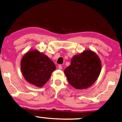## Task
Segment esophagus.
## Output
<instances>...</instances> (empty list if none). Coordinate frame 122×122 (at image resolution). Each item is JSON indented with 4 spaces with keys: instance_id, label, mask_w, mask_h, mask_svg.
<instances>
[{
    "instance_id": "1",
    "label": "esophagus",
    "mask_w": 122,
    "mask_h": 122,
    "mask_svg": "<svg viewBox=\"0 0 122 122\" xmlns=\"http://www.w3.org/2000/svg\"><path fill=\"white\" fill-rule=\"evenodd\" d=\"M58 69H60V70H62V66H61V65H60L58 66Z\"/></svg>"
}]
</instances>
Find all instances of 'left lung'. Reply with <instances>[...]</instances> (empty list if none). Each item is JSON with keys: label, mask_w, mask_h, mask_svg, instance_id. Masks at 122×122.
<instances>
[{"label": "left lung", "mask_w": 122, "mask_h": 122, "mask_svg": "<svg viewBox=\"0 0 122 122\" xmlns=\"http://www.w3.org/2000/svg\"><path fill=\"white\" fill-rule=\"evenodd\" d=\"M101 69V61L98 55L87 50L73 57L71 65L65 70L64 72L72 86L77 89H83L95 82Z\"/></svg>", "instance_id": "8db88e82"}]
</instances>
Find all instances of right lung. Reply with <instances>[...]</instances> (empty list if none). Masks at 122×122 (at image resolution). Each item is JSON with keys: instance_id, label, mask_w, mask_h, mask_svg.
I'll return each mask as SVG.
<instances>
[{"instance_id": "right-lung-1", "label": "right lung", "mask_w": 122, "mask_h": 122, "mask_svg": "<svg viewBox=\"0 0 122 122\" xmlns=\"http://www.w3.org/2000/svg\"><path fill=\"white\" fill-rule=\"evenodd\" d=\"M20 67L24 79L37 87L44 85L56 69L53 61L37 50L29 51L24 55Z\"/></svg>"}]
</instances>
